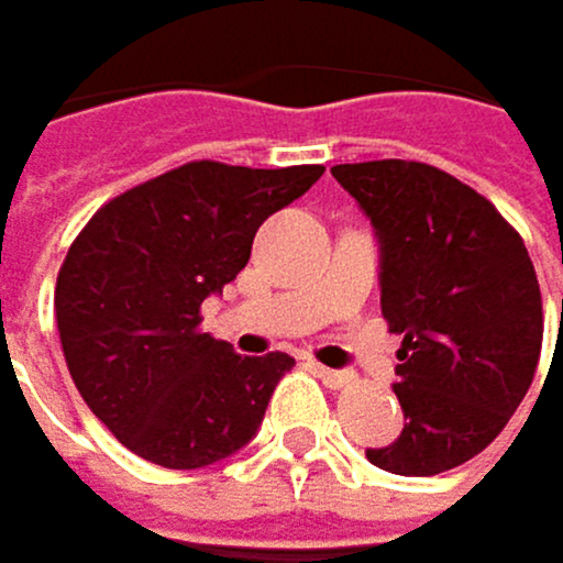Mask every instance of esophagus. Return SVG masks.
Wrapping results in <instances>:
<instances>
[{
  "label": "esophagus",
  "mask_w": 563,
  "mask_h": 563,
  "mask_svg": "<svg viewBox=\"0 0 563 563\" xmlns=\"http://www.w3.org/2000/svg\"><path fill=\"white\" fill-rule=\"evenodd\" d=\"M314 373H318V376H321V383H324V386H331V389H342V386L355 383V373H349V368H328V365H314Z\"/></svg>",
  "instance_id": "34e87169"
}]
</instances>
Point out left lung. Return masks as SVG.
Segmentation results:
<instances>
[{
    "label": "left lung",
    "mask_w": 563,
    "mask_h": 563,
    "mask_svg": "<svg viewBox=\"0 0 563 563\" xmlns=\"http://www.w3.org/2000/svg\"><path fill=\"white\" fill-rule=\"evenodd\" d=\"M379 245L383 318L404 334V431L365 457L438 475L489 448L533 383L543 307L523 239L482 195L413 159L331 167ZM563 328V300H561Z\"/></svg>",
    "instance_id": "left-lung-1"
}]
</instances>
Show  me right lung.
Here are the masks:
<instances>
[{
    "instance_id": "add662e5",
    "label": "right lung",
    "mask_w": 563,
    "mask_h": 563,
    "mask_svg": "<svg viewBox=\"0 0 563 563\" xmlns=\"http://www.w3.org/2000/svg\"><path fill=\"white\" fill-rule=\"evenodd\" d=\"M324 167L198 159L125 190L67 249L57 331L70 379L115 441L164 468H205L256 438L287 352L235 355L201 303L249 263L263 221Z\"/></svg>"
}]
</instances>
